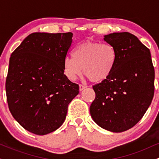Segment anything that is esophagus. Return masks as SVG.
<instances>
[{
	"instance_id": "esophagus-1",
	"label": "esophagus",
	"mask_w": 159,
	"mask_h": 159,
	"mask_svg": "<svg viewBox=\"0 0 159 159\" xmlns=\"http://www.w3.org/2000/svg\"><path fill=\"white\" fill-rule=\"evenodd\" d=\"M85 88H87V86H86V85H83V84H80L79 85L80 91H82L83 90H84Z\"/></svg>"
}]
</instances>
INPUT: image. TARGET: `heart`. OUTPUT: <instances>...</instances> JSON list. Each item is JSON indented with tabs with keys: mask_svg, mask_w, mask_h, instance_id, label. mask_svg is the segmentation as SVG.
<instances>
[{
	"mask_svg": "<svg viewBox=\"0 0 159 159\" xmlns=\"http://www.w3.org/2000/svg\"><path fill=\"white\" fill-rule=\"evenodd\" d=\"M73 57L63 60V72L74 81L84 72L92 82H102L111 75L117 61V52L112 45L87 41L78 45Z\"/></svg>",
	"mask_w": 159,
	"mask_h": 159,
	"instance_id": "b5f03b06",
	"label": "heart"
}]
</instances>
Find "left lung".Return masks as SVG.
Here are the masks:
<instances>
[{
	"instance_id": "1",
	"label": "left lung",
	"mask_w": 159,
	"mask_h": 159,
	"mask_svg": "<svg viewBox=\"0 0 159 159\" xmlns=\"http://www.w3.org/2000/svg\"><path fill=\"white\" fill-rule=\"evenodd\" d=\"M104 40L116 48L117 61L111 75L93 87L96 98L90 115L104 129L125 132L143 117L154 96L150 51L128 32L105 35Z\"/></svg>"
}]
</instances>
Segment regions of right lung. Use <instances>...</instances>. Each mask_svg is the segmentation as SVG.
I'll return each mask as SVG.
<instances>
[{
	"instance_id": "right-lung-1",
	"label": "right lung",
	"mask_w": 159,
	"mask_h": 159,
	"mask_svg": "<svg viewBox=\"0 0 159 159\" xmlns=\"http://www.w3.org/2000/svg\"><path fill=\"white\" fill-rule=\"evenodd\" d=\"M72 36L71 32L33 33L11 54L7 103L14 119L28 132L44 135L57 130L79 93V86L63 72Z\"/></svg>"
}]
</instances>
